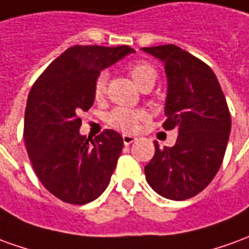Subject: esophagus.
Returning <instances> with one entry per match:
<instances>
[{"label": "esophagus", "mask_w": 249, "mask_h": 249, "mask_svg": "<svg viewBox=\"0 0 249 249\" xmlns=\"http://www.w3.org/2000/svg\"><path fill=\"white\" fill-rule=\"evenodd\" d=\"M137 141V138L134 137V135H128V134H123V143L126 144H131L133 142H135Z\"/></svg>", "instance_id": "34e87169"}]
</instances>
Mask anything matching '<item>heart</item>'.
<instances>
[{"instance_id": "1", "label": "heart", "mask_w": 249, "mask_h": 249, "mask_svg": "<svg viewBox=\"0 0 249 249\" xmlns=\"http://www.w3.org/2000/svg\"><path fill=\"white\" fill-rule=\"evenodd\" d=\"M128 75L133 79L135 86L142 89L146 86H154L157 80V71L156 68L150 63L146 61H137L128 67ZM107 79L108 75L107 72H100L99 75L95 79L93 83V96L96 99H102L106 93V87H107ZM146 112L141 110H130L126 107H118L115 110H112L108 114L107 121L112 127L131 133L135 131L138 127L139 122L146 119Z\"/></svg>"}]
</instances>
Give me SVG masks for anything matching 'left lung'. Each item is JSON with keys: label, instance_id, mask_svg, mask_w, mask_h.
<instances>
[{"label": "left lung", "instance_id": "1", "mask_svg": "<svg viewBox=\"0 0 249 249\" xmlns=\"http://www.w3.org/2000/svg\"><path fill=\"white\" fill-rule=\"evenodd\" d=\"M161 60L167 79L165 130L176 128L177 142L161 149L144 166L147 184L165 198L182 201L211 184L223 163L231 114L209 65L177 45L142 48Z\"/></svg>", "mask_w": 249, "mask_h": 249}]
</instances>
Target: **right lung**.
<instances>
[{
  "mask_svg": "<svg viewBox=\"0 0 249 249\" xmlns=\"http://www.w3.org/2000/svg\"><path fill=\"white\" fill-rule=\"evenodd\" d=\"M134 52L127 45H75L32 87L24 126L26 151L45 189L64 202L88 204L110 184L123 149L122 135L105 130L89 141L79 133V115L93 105L96 76Z\"/></svg>",
  "mask_w": 249,
  "mask_h": 249,
  "instance_id": "right-lung-1",
  "label": "right lung"
}]
</instances>
